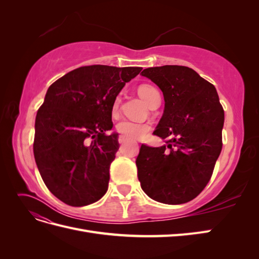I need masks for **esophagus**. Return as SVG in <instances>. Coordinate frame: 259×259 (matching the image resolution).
<instances>
[{
  "label": "esophagus",
  "instance_id": "obj_1",
  "mask_svg": "<svg viewBox=\"0 0 259 259\" xmlns=\"http://www.w3.org/2000/svg\"><path fill=\"white\" fill-rule=\"evenodd\" d=\"M125 142H126V139H125V137L124 136H119V143L120 144H123V143H125Z\"/></svg>",
  "mask_w": 259,
  "mask_h": 259
}]
</instances>
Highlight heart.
<instances>
[{"label":"heart","instance_id":"b5f03b06","mask_svg":"<svg viewBox=\"0 0 259 259\" xmlns=\"http://www.w3.org/2000/svg\"><path fill=\"white\" fill-rule=\"evenodd\" d=\"M138 94L148 105H150L155 97L160 96V94L154 86L149 84H143L138 88ZM120 96L115 97L113 101V110H116L120 104ZM116 132L127 139H138L144 137L150 130V125L148 123L135 122L127 119H123L116 123Z\"/></svg>","mask_w":259,"mask_h":259}]
</instances>
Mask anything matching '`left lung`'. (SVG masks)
Segmentation results:
<instances>
[{
    "label": "left lung",
    "mask_w": 259,
    "mask_h": 259,
    "mask_svg": "<svg viewBox=\"0 0 259 259\" xmlns=\"http://www.w3.org/2000/svg\"><path fill=\"white\" fill-rule=\"evenodd\" d=\"M143 76L163 93L164 112L153 134L166 145H142L136 159L145 193L165 204H183L201 193L222 151L225 113L215 86L185 66L147 68Z\"/></svg>",
    "instance_id": "left-lung-1"
}]
</instances>
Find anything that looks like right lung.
<instances>
[{
  "instance_id": "1",
  "label": "right lung",
  "mask_w": 259,
  "mask_h": 259,
  "mask_svg": "<svg viewBox=\"0 0 259 259\" xmlns=\"http://www.w3.org/2000/svg\"><path fill=\"white\" fill-rule=\"evenodd\" d=\"M143 68L94 65L61 76L46 92L35 117L33 153L44 184L71 206L105 195L109 168L120 145L113 126V101Z\"/></svg>"
}]
</instances>
